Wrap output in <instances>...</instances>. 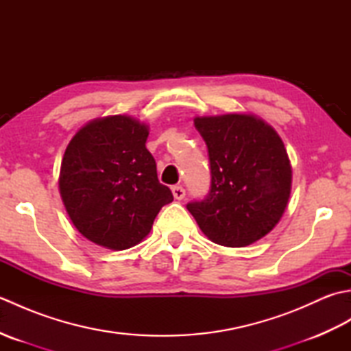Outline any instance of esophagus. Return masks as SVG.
I'll return each mask as SVG.
<instances>
[{
    "label": "esophagus",
    "mask_w": 351,
    "mask_h": 351,
    "mask_svg": "<svg viewBox=\"0 0 351 351\" xmlns=\"http://www.w3.org/2000/svg\"><path fill=\"white\" fill-rule=\"evenodd\" d=\"M171 193H173V197L178 200H182L185 197V190L181 187V185H175V187L171 189Z\"/></svg>",
    "instance_id": "34e87169"
}]
</instances>
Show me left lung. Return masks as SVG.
<instances>
[{"mask_svg": "<svg viewBox=\"0 0 351 351\" xmlns=\"http://www.w3.org/2000/svg\"><path fill=\"white\" fill-rule=\"evenodd\" d=\"M208 146L211 190L187 210L215 244L245 247L271 232L287 210L293 169L279 134L252 113L196 116Z\"/></svg>", "mask_w": 351, "mask_h": 351, "instance_id": "1", "label": "left lung"}]
</instances>
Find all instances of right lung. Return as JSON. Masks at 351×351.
Returning a JSON list of instances; mask_svg holds the SVG:
<instances>
[{
  "instance_id": "obj_1",
  "label": "right lung",
  "mask_w": 351,
  "mask_h": 351,
  "mask_svg": "<svg viewBox=\"0 0 351 351\" xmlns=\"http://www.w3.org/2000/svg\"><path fill=\"white\" fill-rule=\"evenodd\" d=\"M147 136L145 122L114 114L81 126L66 147L58 176L63 205L78 232L101 247L141 243L173 200L156 176Z\"/></svg>"
}]
</instances>
